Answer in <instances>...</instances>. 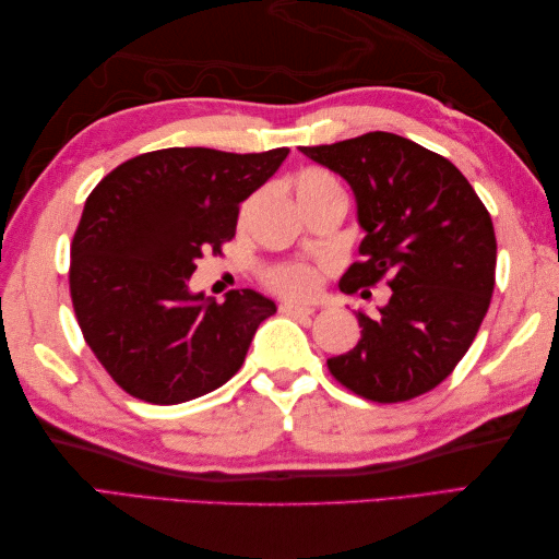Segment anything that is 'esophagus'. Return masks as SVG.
<instances>
[{
  "instance_id": "obj_1",
  "label": "esophagus",
  "mask_w": 559,
  "mask_h": 559,
  "mask_svg": "<svg viewBox=\"0 0 559 559\" xmlns=\"http://www.w3.org/2000/svg\"><path fill=\"white\" fill-rule=\"evenodd\" d=\"M278 310H281V312H286V314L305 317V314H312V312H314V307H310V305H295V302H281V305H278Z\"/></svg>"
}]
</instances>
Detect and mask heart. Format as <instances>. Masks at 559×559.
Here are the masks:
<instances>
[{
    "label": "heart",
    "instance_id": "heart-1",
    "mask_svg": "<svg viewBox=\"0 0 559 559\" xmlns=\"http://www.w3.org/2000/svg\"><path fill=\"white\" fill-rule=\"evenodd\" d=\"M295 197L300 206H307L310 201L322 199L326 194H338L341 187L336 177L324 168H305L295 175ZM266 288L283 295L290 300H310L322 288L324 273L312 264H271L261 271Z\"/></svg>",
    "mask_w": 559,
    "mask_h": 559
}]
</instances>
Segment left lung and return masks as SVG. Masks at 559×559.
<instances>
[{"label":"left lung","mask_w":559,"mask_h":559,"mask_svg":"<svg viewBox=\"0 0 559 559\" xmlns=\"http://www.w3.org/2000/svg\"><path fill=\"white\" fill-rule=\"evenodd\" d=\"M300 151L358 199L362 259L343 273L341 290L382 281L391 288L382 314H355L360 341L326 360L331 377L374 403L427 394L454 372L490 307L497 240L488 209L454 163L399 134Z\"/></svg>","instance_id":"left-lung-1"}]
</instances>
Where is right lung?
Segmentation results:
<instances>
[{
    "label": "right lung",
    "instance_id": "1",
    "mask_svg": "<svg viewBox=\"0 0 559 559\" xmlns=\"http://www.w3.org/2000/svg\"><path fill=\"white\" fill-rule=\"evenodd\" d=\"M288 153L160 148L117 165L88 194L71 240V305L88 348L129 396L175 406L242 367L276 305L249 288L206 300L187 283L197 259L233 240L240 204Z\"/></svg>",
    "mask_w": 559,
    "mask_h": 559
}]
</instances>
